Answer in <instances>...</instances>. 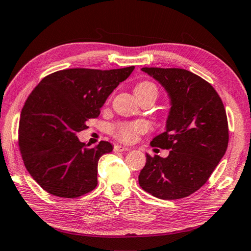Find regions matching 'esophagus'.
I'll return each mask as SVG.
<instances>
[{
    "mask_svg": "<svg viewBox=\"0 0 251 251\" xmlns=\"http://www.w3.org/2000/svg\"><path fill=\"white\" fill-rule=\"evenodd\" d=\"M129 151V148H128V147H126V146L116 145L115 147H114V151H116V152H120V151Z\"/></svg>",
    "mask_w": 251,
    "mask_h": 251,
    "instance_id": "34e87169",
    "label": "esophagus"
}]
</instances>
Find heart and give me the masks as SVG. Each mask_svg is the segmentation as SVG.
<instances>
[{"mask_svg":"<svg viewBox=\"0 0 251 251\" xmlns=\"http://www.w3.org/2000/svg\"><path fill=\"white\" fill-rule=\"evenodd\" d=\"M135 94H154L157 96V87L155 84L148 80L138 83L135 87ZM147 130V124L145 122H134V123H123L114 127V133L118 138L125 142H133L139 134Z\"/></svg>","mask_w":251,"mask_h":251,"instance_id":"b5f03b06","label":"heart"}]
</instances>
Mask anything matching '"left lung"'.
<instances>
[{
    "mask_svg": "<svg viewBox=\"0 0 251 251\" xmlns=\"http://www.w3.org/2000/svg\"><path fill=\"white\" fill-rule=\"evenodd\" d=\"M167 92L171 108L165 131L151 146L169 150L166 158L146 152L139 186L160 199H179L205 184L228 146L226 110L205 79L182 69L143 67Z\"/></svg>",
    "mask_w": 251,
    "mask_h": 251,
    "instance_id": "obj_1",
    "label": "left lung"
}]
</instances>
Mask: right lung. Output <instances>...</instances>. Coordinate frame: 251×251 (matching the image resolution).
I'll return each instance as SVG.
<instances>
[{
	"mask_svg": "<svg viewBox=\"0 0 251 251\" xmlns=\"http://www.w3.org/2000/svg\"><path fill=\"white\" fill-rule=\"evenodd\" d=\"M134 69L58 71L42 79L27 97L20 117L19 146L29 175L49 194L76 198L97 186L99 159L113 151L112 144L88 148L76 135L100 115L107 97Z\"/></svg>",
	"mask_w": 251,
	"mask_h": 251,
	"instance_id": "obj_1",
	"label": "right lung"
}]
</instances>
